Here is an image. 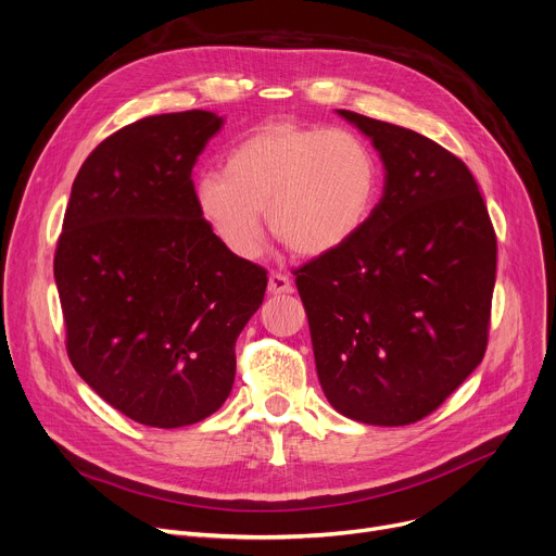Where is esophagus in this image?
<instances>
[{"instance_id": "34e87169", "label": "esophagus", "mask_w": 556, "mask_h": 556, "mask_svg": "<svg viewBox=\"0 0 556 556\" xmlns=\"http://www.w3.org/2000/svg\"><path fill=\"white\" fill-rule=\"evenodd\" d=\"M290 290H292V283H290L288 275L270 273V277H268V292L270 294H283V292H290Z\"/></svg>"}]
</instances>
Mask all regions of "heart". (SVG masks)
<instances>
[{
	"instance_id": "obj_1",
	"label": "heart",
	"mask_w": 556,
	"mask_h": 556,
	"mask_svg": "<svg viewBox=\"0 0 556 556\" xmlns=\"http://www.w3.org/2000/svg\"><path fill=\"white\" fill-rule=\"evenodd\" d=\"M194 205L228 252L254 258L266 210L275 237L294 254L321 256L353 241L380 194V163L359 134L270 121L228 154L226 172L194 178Z\"/></svg>"
}]
</instances>
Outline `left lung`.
<instances>
[{"label":"left lung","mask_w":556,"mask_h":556,"mask_svg":"<svg viewBox=\"0 0 556 556\" xmlns=\"http://www.w3.org/2000/svg\"><path fill=\"white\" fill-rule=\"evenodd\" d=\"M371 138L384 194L362 232L294 270L319 384L366 425H412L488 349L496 232L467 165L431 138L340 109Z\"/></svg>","instance_id":"8db88e82"}]
</instances>
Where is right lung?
Listing matches in <instances>:
<instances>
[{
  "label": "right lung",
  "mask_w": 556,
  "mask_h": 556,
  "mask_svg": "<svg viewBox=\"0 0 556 556\" xmlns=\"http://www.w3.org/2000/svg\"><path fill=\"white\" fill-rule=\"evenodd\" d=\"M220 125L192 109L118 129L83 163L64 212L53 270L68 359L147 427L194 425L226 402L235 342L268 286L194 205L192 167Z\"/></svg>",
  "instance_id": "add662e5"
}]
</instances>
